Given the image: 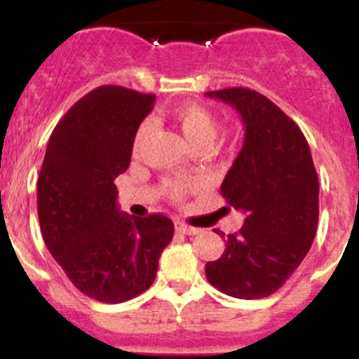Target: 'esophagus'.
<instances>
[{"mask_svg":"<svg viewBox=\"0 0 359 359\" xmlns=\"http://www.w3.org/2000/svg\"><path fill=\"white\" fill-rule=\"evenodd\" d=\"M175 229L179 233L187 234V236H194V234H199L201 233L199 228H194V226H187V224H184V222H179V224L175 226Z\"/></svg>","mask_w":359,"mask_h":359,"instance_id":"esophagus-1","label":"esophagus"}]
</instances>
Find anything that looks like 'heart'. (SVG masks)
<instances>
[{"mask_svg":"<svg viewBox=\"0 0 359 359\" xmlns=\"http://www.w3.org/2000/svg\"><path fill=\"white\" fill-rule=\"evenodd\" d=\"M170 118L192 147H208L219 131V121H217L216 114L201 102H182V104L174 106L170 109ZM151 128H154L151 119H143L138 125L133 138L135 154L145 143ZM165 191L170 199L180 201L187 192V185L179 182V180H168L165 184Z\"/></svg>","mask_w":359,"mask_h":359,"instance_id":"b5f03b06","label":"heart"}]
</instances>
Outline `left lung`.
I'll return each instance as SVG.
<instances>
[{
  "label": "left lung",
  "instance_id": "left-lung-1",
  "mask_svg": "<svg viewBox=\"0 0 359 359\" xmlns=\"http://www.w3.org/2000/svg\"><path fill=\"white\" fill-rule=\"evenodd\" d=\"M236 108L245 143L226 174L221 194L246 212L226 250L205 263V277L222 294L263 299L275 294L297 270L316 238L319 179L300 128L275 102L248 88L205 93Z\"/></svg>",
  "mask_w": 359,
  "mask_h": 359
}]
</instances>
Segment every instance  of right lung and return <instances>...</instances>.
Wrapping results in <instances>:
<instances>
[{
  "label": "right lung",
  "instance_id": "1",
  "mask_svg": "<svg viewBox=\"0 0 359 359\" xmlns=\"http://www.w3.org/2000/svg\"><path fill=\"white\" fill-rule=\"evenodd\" d=\"M155 94L100 86L53 128L36 185L45 245L74 287L119 304L154 283L158 258L174 236L163 214L135 217L116 204L114 179L131 162L133 138Z\"/></svg>",
  "mask_w": 359,
  "mask_h": 359
}]
</instances>
